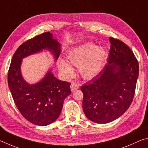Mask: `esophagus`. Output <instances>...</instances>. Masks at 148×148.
Masks as SVG:
<instances>
[{
    "mask_svg": "<svg viewBox=\"0 0 148 148\" xmlns=\"http://www.w3.org/2000/svg\"><path fill=\"white\" fill-rule=\"evenodd\" d=\"M79 87V84L78 83H76V82H72V84L71 85V89L72 92L75 91L77 89H78Z\"/></svg>",
    "mask_w": 148,
    "mask_h": 148,
    "instance_id": "1",
    "label": "esophagus"
}]
</instances>
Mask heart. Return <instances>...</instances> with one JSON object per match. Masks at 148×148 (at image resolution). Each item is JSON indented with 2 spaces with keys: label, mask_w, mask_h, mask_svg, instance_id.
Segmentation results:
<instances>
[{
  "label": "heart",
  "mask_w": 148,
  "mask_h": 148,
  "mask_svg": "<svg viewBox=\"0 0 148 148\" xmlns=\"http://www.w3.org/2000/svg\"><path fill=\"white\" fill-rule=\"evenodd\" d=\"M106 56L107 52L104 47L86 42L69 49L66 53L68 62L60 59L58 67L61 73L70 76L73 72L71 65L77 66L84 78L91 79L101 72Z\"/></svg>",
  "instance_id": "1"
}]
</instances>
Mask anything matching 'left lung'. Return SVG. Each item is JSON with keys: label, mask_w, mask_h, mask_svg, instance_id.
Returning <instances> with one entry per match:
<instances>
[{"label": "left lung", "mask_w": 148, "mask_h": 148, "mask_svg": "<svg viewBox=\"0 0 148 148\" xmlns=\"http://www.w3.org/2000/svg\"><path fill=\"white\" fill-rule=\"evenodd\" d=\"M108 64L91 82L83 85L84 114L91 121L108 123L122 116L133 99L139 65L133 52L121 40L110 37Z\"/></svg>", "instance_id": "8db88e82"}]
</instances>
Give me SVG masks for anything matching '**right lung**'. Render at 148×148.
<instances>
[{
  "instance_id": "add662e5",
  "label": "right lung",
  "mask_w": 148,
  "mask_h": 148,
  "mask_svg": "<svg viewBox=\"0 0 148 148\" xmlns=\"http://www.w3.org/2000/svg\"><path fill=\"white\" fill-rule=\"evenodd\" d=\"M61 45L53 34L44 32L24 42L12 57L8 74L9 89L17 109L32 123L46 126L58 118L64 100L71 93V83L56 78L49 69L40 81L34 84L27 82L22 76L23 59L47 50L55 61L61 53Z\"/></svg>"
}]
</instances>
